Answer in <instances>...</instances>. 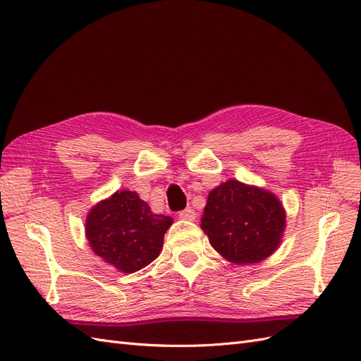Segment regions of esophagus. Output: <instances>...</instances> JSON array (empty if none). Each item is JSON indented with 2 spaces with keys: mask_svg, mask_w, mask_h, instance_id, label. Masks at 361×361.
I'll return each instance as SVG.
<instances>
[{
  "mask_svg": "<svg viewBox=\"0 0 361 361\" xmlns=\"http://www.w3.org/2000/svg\"><path fill=\"white\" fill-rule=\"evenodd\" d=\"M178 218L183 219V221H195V218H197V213H195V210H193L192 207H189V209H186V210L180 212Z\"/></svg>",
  "mask_w": 361,
  "mask_h": 361,
  "instance_id": "obj_1",
  "label": "esophagus"
}]
</instances>
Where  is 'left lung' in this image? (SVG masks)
Here are the masks:
<instances>
[{
	"label": "left lung",
	"mask_w": 361,
	"mask_h": 361,
	"mask_svg": "<svg viewBox=\"0 0 361 361\" xmlns=\"http://www.w3.org/2000/svg\"><path fill=\"white\" fill-rule=\"evenodd\" d=\"M201 228L225 260L254 264L266 260L280 246L286 210L275 193L228 180L209 193Z\"/></svg>",
	"instance_id": "left-lung-1"
}]
</instances>
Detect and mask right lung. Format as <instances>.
<instances>
[{"label":"right lung","instance_id":"right-lung-1","mask_svg":"<svg viewBox=\"0 0 361 361\" xmlns=\"http://www.w3.org/2000/svg\"><path fill=\"white\" fill-rule=\"evenodd\" d=\"M172 222L169 216L152 213L136 192L118 190L87 213L86 239L102 262L133 274L157 259Z\"/></svg>","mask_w":361,"mask_h":361}]
</instances>
